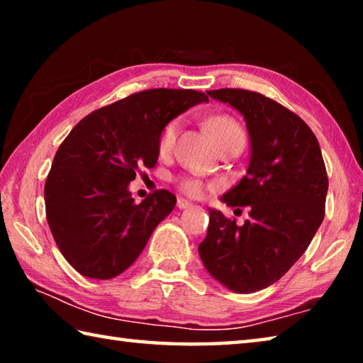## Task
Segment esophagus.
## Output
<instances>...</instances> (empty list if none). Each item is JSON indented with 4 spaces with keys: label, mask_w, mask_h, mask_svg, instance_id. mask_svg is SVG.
I'll return each mask as SVG.
<instances>
[{
    "label": "esophagus",
    "mask_w": 363,
    "mask_h": 363,
    "mask_svg": "<svg viewBox=\"0 0 363 363\" xmlns=\"http://www.w3.org/2000/svg\"><path fill=\"white\" fill-rule=\"evenodd\" d=\"M177 208H179V210H186V208H190L192 206V201H189V200H186V199H177Z\"/></svg>",
    "instance_id": "34e87169"
}]
</instances>
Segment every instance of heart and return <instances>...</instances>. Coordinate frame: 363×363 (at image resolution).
Listing matches in <instances>:
<instances>
[{"label":"heart","instance_id":"heart-1","mask_svg":"<svg viewBox=\"0 0 363 363\" xmlns=\"http://www.w3.org/2000/svg\"><path fill=\"white\" fill-rule=\"evenodd\" d=\"M206 128L208 131L211 133L213 139L216 140L218 147L229 139L245 138L242 128L238 126V123L233 121L230 116H225V115L211 116V118L206 121ZM177 131H179V120H171L163 126V130L160 133V138H158L160 153H167L173 149ZM179 187L182 192L194 196L203 192V182H201L199 177H184V179L179 181Z\"/></svg>","mask_w":363,"mask_h":363}]
</instances>
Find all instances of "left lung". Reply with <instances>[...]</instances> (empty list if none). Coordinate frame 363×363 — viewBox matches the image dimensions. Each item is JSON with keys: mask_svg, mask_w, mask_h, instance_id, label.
<instances>
[{"mask_svg": "<svg viewBox=\"0 0 363 363\" xmlns=\"http://www.w3.org/2000/svg\"><path fill=\"white\" fill-rule=\"evenodd\" d=\"M206 93L229 104L247 123V174L220 201L248 206L250 219L238 225L210 208L199 253L220 285L255 293L284 277L309 247L325 216L327 169L315 134L296 113L253 91Z\"/></svg>", "mask_w": 363, "mask_h": 363, "instance_id": "obj_1", "label": "left lung"}]
</instances>
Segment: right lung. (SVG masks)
<instances>
[{"label": "right lung", "instance_id": "1", "mask_svg": "<svg viewBox=\"0 0 363 363\" xmlns=\"http://www.w3.org/2000/svg\"><path fill=\"white\" fill-rule=\"evenodd\" d=\"M194 89H149L102 107L78 123L60 144L45 186L49 229L70 266L108 280L143 253L176 196L157 190L134 203L130 182L152 169L163 126L196 104Z\"/></svg>", "mask_w": 363, "mask_h": 363}]
</instances>
